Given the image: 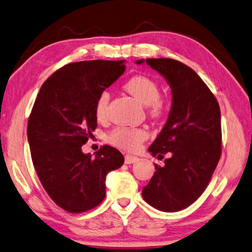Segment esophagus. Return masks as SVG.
I'll use <instances>...</instances> for the list:
<instances>
[{"instance_id": "34e87169", "label": "esophagus", "mask_w": 252, "mask_h": 252, "mask_svg": "<svg viewBox=\"0 0 252 252\" xmlns=\"http://www.w3.org/2000/svg\"><path fill=\"white\" fill-rule=\"evenodd\" d=\"M136 161H139V158H137V157L130 156V155H126V156H125V163L126 164H134V163H136Z\"/></svg>"}]
</instances>
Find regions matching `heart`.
<instances>
[{"instance_id": "obj_1", "label": "heart", "mask_w": 252, "mask_h": 252, "mask_svg": "<svg viewBox=\"0 0 252 252\" xmlns=\"http://www.w3.org/2000/svg\"><path fill=\"white\" fill-rule=\"evenodd\" d=\"M124 88L141 104L149 106L150 112L154 116L159 115L163 111L164 102L159 97V86L153 78L147 77V75H135L126 82ZM109 99L110 95L108 92L101 93L96 99L95 115L98 119L104 118ZM146 139V130L141 128H128V127L117 128L110 135V142L128 151H135L139 149L141 143Z\"/></svg>"}]
</instances>
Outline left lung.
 Instances as JSON below:
<instances>
[{
	"label": "left lung",
	"mask_w": 252,
	"mask_h": 252,
	"mask_svg": "<svg viewBox=\"0 0 252 252\" xmlns=\"http://www.w3.org/2000/svg\"><path fill=\"white\" fill-rule=\"evenodd\" d=\"M172 92L168 118L149 147L153 156H170L155 164L153 178L142 190L148 204L164 212L181 211L205 190L221 155L220 109L215 95L194 70L171 58H148Z\"/></svg>",
	"instance_id": "8db88e82"
}]
</instances>
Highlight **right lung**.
<instances>
[{
	"mask_svg": "<svg viewBox=\"0 0 252 252\" xmlns=\"http://www.w3.org/2000/svg\"><path fill=\"white\" fill-rule=\"evenodd\" d=\"M125 61H84L63 66L44 81L31 112L27 139L43 188L62 209L85 212L105 197L109 172L124 164L116 148L84 154L97 126L95 103L124 72Z\"/></svg>",
	"mask_w": 252,
	"mask_h": 252,
	"instance_id": "1",
	"label": "right lung"
}]
</instances>
